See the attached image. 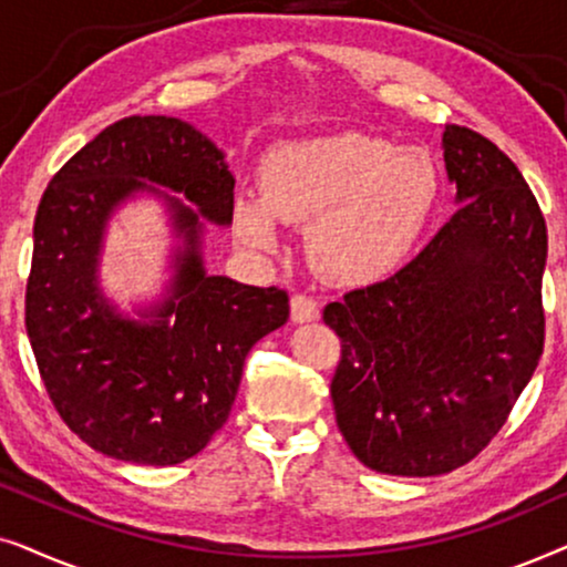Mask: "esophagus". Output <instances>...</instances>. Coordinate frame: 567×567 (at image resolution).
I'll return each mask as SVG.
<instances>
[{"mask_svg": "<svg viewBox=\"0 0 567 567\" xmlns=\"http://www.w3.org/2000/svg\"><path fill=\"white\" fill-rule=\"evenodd\" d=\"M320 317V307L307 293H293L291 297V320L293 322H312Z\"/></svg>", "mask_w": 567, "mask_h": 567, "instance_id": "obj_1", "label": "esophagus"}]
</instances>
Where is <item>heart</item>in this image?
I'll return each instance as SVG.
<instances>
[{
	"instance_id": "b5f03b06",
	"label": "heart",
	"mask_w": 567,
	"mask_h": 567,
	"mask_svg": "<svg viewBox=\"0 0 567 567\" xmlns=\"http://www.w3.org/2000/svg\"><path fill=\"white\" fill-rule=\"evenodd\" d=\"M431 154L338 131L278 144L260 162V198L235 200V231L255 250L278 245L276 219L309 227L324 278L371 284L402 266L439 200Z\"/></svg>"
}]
</instances>
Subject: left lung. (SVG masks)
Instances as JSON below:
<instances>
[{
  "instance_id": "1",
  "label": "left lung",
  "mask_w": 567,
  "mask_h": 567,
  "mask_svg": "<svg viewBox=\"0 0 567 567\" xmlns=\"http://www.w3.org/2000/svg\"><path fill=\"white\" fill-rule=\"evenodd\" d=\"M460 208L384 281L324 307L340 361L330 394L346 444L384 475H444L508 421L545 348L547 227L491 138L444 126Z\"/></svg>"
}]
</instances>
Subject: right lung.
Segmentation results:
<instances>
[{
    "instance_id": "add662e5",
    "label": "right lung",
    "mask_w": 567,
    "mask_h": 567,
    "mask_svg": "<svg viewBox=\"0 0 567 567\" xmlns=\"http://www.w3.org/2000/svg\"><path fill=\"white\" fill-rule=\"evenodd\" d=\"M144 179L183 193L206 219L231 221L235 177L200 131L167 115L111 123L51 177L38 206L25 328L53 408L84 444L167 467L227 423L245 355L289 320V293L206 276L198 214L167 198L185 235L173 297L154 322L115 315L95 281L100 237Z\"/></svg>"
}]
</instances>
